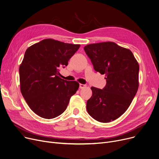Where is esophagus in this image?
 <instances>
[{"label":"esophagus","mask_w":159,"mask_h":159,"mask_svg":"<svg viewBox=\"0 0 159 159\" xmlns=\"http://www.w3.org/2000/svg\"><path fill=\"white\" fill-rule=\"evenodd\" d=\"M86 86L85 85V84H79V88H80V89H83V88H86Z\"/></svg>","instance_id":"34e87169"}]
</instances>
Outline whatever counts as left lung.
Returning a JSON list of instances; mask_svg holds the SVG:
<instances>
[{
    "label": "left lung",
    "mask_w": 159,
    "mask_h": 159,
    "mask_svg": "<svg viewBox=\"0 0 159 159\" xmlns=\"http://www.w3.org/2000/svg\"><path fill=\"white\" fill-rule=\"evenodd\" d=\"M84 49L95 71L105 74L106 79L103 89L91 88L87 111L98 122L115 120L128 110L137 92L138 62L129 49L113 42L88 44Z\"/></svg>",
    "instance_id": "obj_1"
}]
</instances>
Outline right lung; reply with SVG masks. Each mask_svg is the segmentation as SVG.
Instances as JSON below:
<instances>
[{"mask_svg": "<svg viewBox=\"0 0 159 159\" xmlns=\"http://www.w3.org/2000/svg\"><path fill=\"white\" fill-rule=\"evenodd\" d=\"M80 46L46 39L25 52L19 67L20 91L30 109L40 117L51 119L61 115L78 90L77 82L64 80L58 75Z\"/></svg>", "mask_w": 159, "mask_h": 159, "instance_id": "obj_1", "label": "right lung"}]
</instances>
